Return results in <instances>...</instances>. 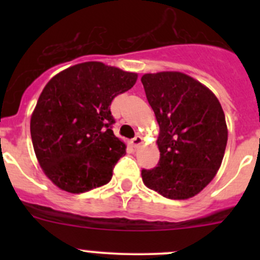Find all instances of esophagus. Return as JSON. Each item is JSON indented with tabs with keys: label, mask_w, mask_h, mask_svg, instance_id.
<instances>
[{
	"label": "esophagus",
	"mask_w": 260,
	"mask_h": 260,
	"mask_svg": "<svg viewBox=\"0 0 260 260\" xmlns=\"http://www.w3.org/2000/svg\"><path fill=\"white\" fill-rule=\"evenodd\" d=\"M142 143H143V140H142V137H141V136H137V137H135L132 140V146H133V148H140L141 146H142Z\"/></svg>",
	"instance_id": "1"
}]
</instances>
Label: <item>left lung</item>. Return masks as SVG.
I'll list each match as a JSON object with an SVG mask.
<instances>
[{
    "label": "left lung",
    "instance_id": "obj_1",
    "mask_svg": "<svg viewBox=\"0 0 260 260\" xmlns=\"http://www.w3.org/2000/svg\"><path fill=\"white\" fill-rule=\"evenodd\" d=\"M159 135V162L142 170L143 183L172 200L193 198L221 166L228 127L219 99L206 85L180 72L141 78Z\"/></svg>",
    "mask_w": 260,
    "mask_h": 260
}]
</instances>
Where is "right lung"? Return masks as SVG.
<instances>
[{
    "mask_svg": "<svg viewBox=\"0 0 260 260\" xmlns=\"http://www.w3.org/2000/svg\"><path fill=\"white\" fill-rule=\"evenodd\" d=\"M137 78V73L86 61L48 81L31 114L30 132L39 165L60 190L81 193L111 181L127 146L112 131L109 106Z\"/></svg>",
    "mask_w": 260,
    "mask_h": 260,
    "instance_id": "add662e5",
    "label": "right lung"
}]
</instances>
